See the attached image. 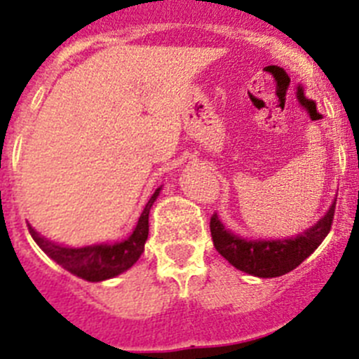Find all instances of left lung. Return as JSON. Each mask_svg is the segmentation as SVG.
Returning a JSON list of instances; mask_svg holds the SVG:
<instances>
[{
    "mask_svg": "<svg viewBox=\"0 0 359 359\" xmlns=\"http://www.w3.org/2000/svg\"><path fill=\"white\" fill-rule=\"evenodd\" d=\"M336 201L313 227L291 238L278 240H248L240 238L235 233L227 231L218 220L217 213L211 217L210 229L215 249L222 255L231 266L260 278H274L296 269L305 258L314 253L329 235L332 218H334Z\"/></svg>",
    "mask_w": 359,
    "mask_h": 359,
    "instance_id": "1",
    "label": "left lung"
}]
</instances>
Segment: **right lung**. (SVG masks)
Listing matches in <instances>:
<instances>
[{"label":"right lung","instance_id":"right-lung-1","mask_svg":"<svg viewBox=\"0 0 359 359\" xmlns=\"http://www.w3.org/2000/svg\"><path fill=\"white\" fill-rule=\"evenodd\" d=\"M161 188L155 189L151 198L146 204L144 211L139 217L135 229L126 240L115 242V244H99V245H86V248H67V245H57L54 242L46 240L39 233L29 226V231L36 244L48 255L59 266L70 271L79 278L88 280V282H102V280L114 278L117 274L124 273L139 260L144 253V244L148 238V217L149 210L154 205L155 198L158 197Z\"/></svg>","mask_w":359,"mask_h":359}]
</instances>
